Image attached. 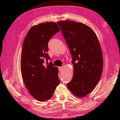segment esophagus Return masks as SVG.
Masks as SVG:
<instances>
[{"label":"esophagus","instance_id":"34e87169","mask_svg":"<svg viewBox=\"0 0 120 120\" xmlns=\"http://www.w3.org/2000/svg\"><path fill=\"white\" fill-rule=\"evenodd\" d=\"M59 68L60 71H62V69H63V67H60Z\"/></svg>","mask_w":120,"mask_h":120}]
</instances>
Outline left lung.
<instances>
[{"label": "left lung", "instance_id": "obj_1", "mask_svg": "<svg viewBox=\"0 0 120 120\" xmlns=\"http://www.w3.org/2000/svg\"><path fill=\"white\" fill-rule=\"evenodd\" d=\"M72 58L74 75L67 86L75 96L83 97L94 90L103 68V53L94 31L85 24L71 21L57 22Z\"/></svg>", "mask_w": 120, "mask_h": 120}]
</instances>
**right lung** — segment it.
<instances>
[{
    "label": "right lung",
    "instance_id": "right-lung-1",
    "mask_svg": "<svg viewBox=\"0 0 120 120\" xmlns=\"http://www.w3.org/2000/svg\"><path fill=\"white\" fill-rule=\"evenodd\" d=\"M54 22L33 26L26 34L21 53L22 76L26 88L32 96L40 101L51 98L59 84L58 70L53 64L44 66V59L50 60L47 53L48 43L60 31Z\"/></svg>",
    "mask_w": 120,
    "mask_h": 120
}]
</instances>
